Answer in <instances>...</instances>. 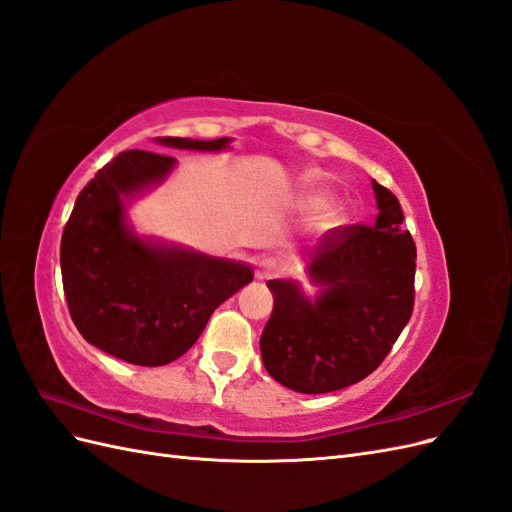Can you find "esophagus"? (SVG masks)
<instances>
[{
    "instance_id": "esophagus-1",
    "label": "esophagus",
    "mask_w": 512,
    "mask_h": 512,
    "mask_svg": "<svg viewBox=\"0 0 512 512\" xmlns=\"http://www.w3.org/2000/svg\"><path fill=\"white\" fill-rule=\"evenodd\" d=\"M277 273V260L275 258H262L256 267L258 280H271Z\"/></svg>"
}]
</instances>
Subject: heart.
I'll use <instances>...</instances> for the list:
<instances>
[{
    "mask_svg": "<svg viewBox=\"0 0 512 512\" xmlns=\"http://www.w3.org/2000/svg\"><path fill=\"white\" fill-rule=\"evenodd\" d=\"M301 209L309 215H318L320 230H337L346 226L348 215L342 207H333V194L327 190H312L301 198Z\"/></svg>",
    "mask_w": 512,
    "mask_h": 512,
    "instance_id": "1",
    "label": "heart"
}]
</instances>
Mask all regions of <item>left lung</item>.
<instances>
[{"label":"left lung","instance_id":"8db88e82","mask_svg":"<svg viewBox=\"0 0 512 512\" xmlns=\"http://www.w3.org/2000/svg\"><path fill=\"white\" fill-rule=\"evenodd\" d=\"M378 218L327 232L307 265L320 292L269 280L273 312L260 354L273 380L320 395L361 382L391 352L414 307L416 245L391 190L371 181Z\"/></svg>","mask_w":512,"mask_h":512}]
</instances>
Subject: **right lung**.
I'll list each match as a JSON object with an SVG mask.
<instances>
[{
    "instance_id": "obj_1",
    "label": "right lung",
    "mask_w": 512,
    "mask_h": 512,
    "mask_svg": "<svg viewBox=\"0 0 512 512\" xmlns=\"http://www.w3.org/2000/svg\"><path fill=\"white\" fill-rule=\"evenodd\" d=\"M162 147L222 151L230 138L162 136ZM177 160L123 151L79 194L61 235V280L76 329L106 354L158 367L188 352L215 307L252 282L250 265L138 237L128 203L162 183Z\"/></svg>"
}]
</instances>
